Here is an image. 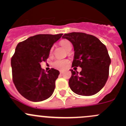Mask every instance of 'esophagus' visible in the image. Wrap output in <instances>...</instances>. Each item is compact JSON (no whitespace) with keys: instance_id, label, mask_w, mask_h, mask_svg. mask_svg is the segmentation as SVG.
<instances>
[{"instance_id":"1","label":"esophagus","mask_w":126,"mask_h":126,"mask_svg":"<svg viewBox=\"0 0 126 126\" xmlns=\"http://www.w3.org/2000/svg\"><path fill=\"white\" fill-rule=\"evenodd\" d=\"M63 72V71H62V70L60 71V74H62Z\"/></svg>"}]
</instances>
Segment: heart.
Returning a JSON list of instances; mask_svg holds the SVG:
<instances>
[{
	"label": "heart",
	"instance_id": "b5f03b06",
	"mask_svg": "<svg viewBox=\"0 0 126 126\" xmlns=\"http://www.w3.org/2000/svg\"><path fill=\"white\" fill-rule=\"evenodd\" d=\"M60 44L68 51H70L72 49V44L67 39H63L60 41ZM54 50V47H52L50 50V54H52ZM69 60L66 59H56L52 63V66L60 70H63L68 66Z\"/></svg>",
	"mask_w": 126,
	"mask_h": 126
}]
</instances>
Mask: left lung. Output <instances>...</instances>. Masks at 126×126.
<instances>
[{
  "mask_svg": "<svg viewBox=\"0 0 126 126\" xmlns=\"http://www.w3.org/2000/svg\"><path fill=\"white\" fill-rule=\"evenodd\" d=\"M72 44L74 57L72 66L82 68L79 73L71 69L69 85L72 91L82 96H92L98 93L106 83L111 59L106 46L96 36L81 32L65 33Z\"/></svg>",
  "mask_w": 126,
  "mask_h": 126,
  "instance_id": "left-lung-1",
  "label": "left lung"
}]
</instances>
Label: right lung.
I'll list each match as a JSON object with an SVG mask.
<instances>
[{
  "instance_id": "right-lung-1",
  "label": "right lung",
  "mask_w": 126,
  "mask_h": 126,
  "mask_svg": "<svg viewBox=\"0 0 126 126\" xmlns=\"http://www.w3.org/2000/svg\"><path fill=\"white\" fill-rule=\"evenodd\" d=\"M63 34H39L20 42L11 60L13 81L27 99L39 102L52 96L60 72L51 68L44 72L40 63L48 58L53 44Z\"/></svg>"
}]
</instances>
